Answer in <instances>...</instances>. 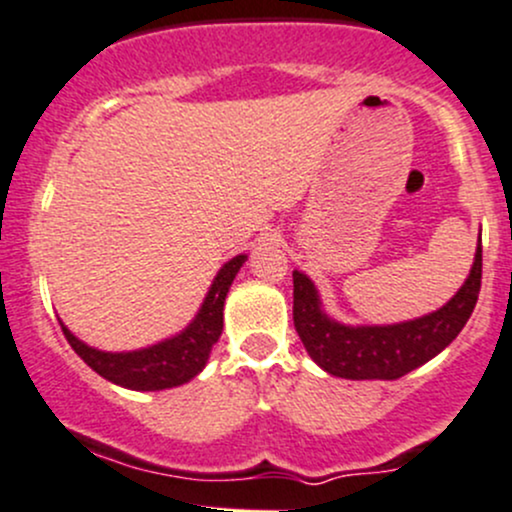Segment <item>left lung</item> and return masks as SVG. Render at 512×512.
<instances>
[{
  "label": "left lung",
  "instance_id": "8db88e82",
  "mask_svg": "<svg viewBox=\"0 0 512 512\" xmlns=\"http://www.w3.org/2000/svg\"><path fill=\"white\" fill-rule=\"evenodd\" d=\"M481 245L469 279L456 297L434 314L395 326H343L321 311L309 277L294 272V326L306 353L336 378L397 380L444 351L466 321L481 292Z\"/></svg>",
  "mask_w": 512,
  "mask_h": 512
}]
</instances>
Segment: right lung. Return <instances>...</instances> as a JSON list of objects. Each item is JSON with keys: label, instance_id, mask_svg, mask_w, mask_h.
I'll return each mask as SVG.
<instances>
[{"label": "right lung", "instance_id": "1", "mask_svg": "<svg viewBox=\"0 0 512 512\" xmlns=\"http://www.w3.org/2000/svg\"><path fill=\"white\" fill-rule=\"evenodd\" d=\"M242 262H245V255L233 257L228 265H223L196 321L186 331L152 348L132 353H105L85 346L66 326H63V333L73 351L110 383L129 387V390H166V387L184 385L201 373L213 346L218 343L220 331H223L225 297Z\"/></svg>", "mask_w": 512, "mask_h": 512}]
</instances>
